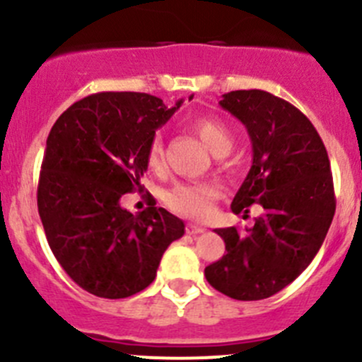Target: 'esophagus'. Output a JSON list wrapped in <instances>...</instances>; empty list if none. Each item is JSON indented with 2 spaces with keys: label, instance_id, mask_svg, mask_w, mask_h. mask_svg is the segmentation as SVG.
<instances>
[{
  "label": "esophagus",
  "instance_id": "esophagus-1",
  "mask_svg": "<svg viewBox=\"0 0 362 362\" xmlns=\"http://www.w3.org/2000/svg\"><path fill=\"white\" fill-rule=\"evenodd\" d=\"M185 231H187L189 235H198V233H203V231H205V228L199 226V224L189 223L187 226H185Z\"/></svg>",
  "mask_w": 362,
  "mask_h": 362
}]
</instances>
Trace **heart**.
Wrapping results in <instances>:
<instances>
[{
  "label": "heart",
  "instance_id": "b5f03b06",
  "mask_svg": "<svg viewBox=\"0 0 362 362\" xmlns=\"http://www.w3.org/2000/svg\"><path fill=\"white\" fill-rule=\"evenodd\" d=\"M192 131L209 146L212 153L230 152L233 138L226 125L217 118L202 117L191 124ZM146 166L153 171L163 170L164 166V145L159 134L153 136L146 148ZM219 196V189L209 182H180L164 192V203L168 209L191 219H205L212 214L214 203Z\"/></svg>",
  "mask_w": 362,
  "mask_h": 362
}]
</instances>
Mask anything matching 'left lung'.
<instances>
[{
    "label": "left lung",
    "instance_id": "obj_1",
    "mask_svg": "<svg viewBox=\"0 0 362 362\" xmlns=\"http://www.w3.org/2000/svg\"><path fill=\"white\" fill-rule=\"evenodd\" d=\"M221 107L247 129L252 164L231 202L247 217L258 203L263 214L238 233L221 228L226 255L205 269L216 290L237 300L274 296L317 256L336 210L331 163L310 120L286 100L263 90L224 93Z\"/></svg>",
    "mask_w": 362,
    "mask_h": 362
}]
</instances>
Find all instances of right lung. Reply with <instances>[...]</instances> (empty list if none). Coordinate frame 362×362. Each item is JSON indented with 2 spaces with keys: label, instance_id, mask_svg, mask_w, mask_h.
Segmentation results:
<instances>
[{
  "label": "right lung",
  "instance_id": "right-lung-1",
  "mask_svg": "<svg viewBox=\"0 0 362 362\" xmlns=\"http://www.w3.org/2000/svg\"><path fill=\"white\" fill-rule=\"evenodd\" d=\"M182 103L168 107L148 93H93L49 132L38 214L59 265L93 296L125 299L145 290L168 245L184 235L182 219L156 203L136 216L120 205L125 192L143 189L150 139Z\"/></svg>",
  "mask_w": 362,
  "mask_h": 362
}]
</instances>
